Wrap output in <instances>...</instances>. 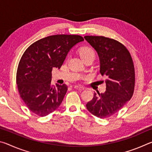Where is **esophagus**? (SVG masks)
I'll use <instances>...</instances> for the list:
<instances>
[{
	"mask_svg": "<svg viewBox=\"0 0 152 152\" xmlns=\"http://www.w3.org/2000/svg\"><path fill=\"white\" fill-rule=\"evenodd\" d=\"M74 88L75 89H77L78 90V91H83V90H84V87L82 86H74Z\"/></svg>",
	"mask_w": 152,
	"mask_h": 152,
	"instance_id": "obj_1",
	"label": "esophagus"
}]
</instances>
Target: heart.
I'll list each match as a JSON object with an SVG mask.
<instances>
[{"mask_svg":"<svg viewBox=\"0 0 152 152\" xmlns=\"http://www.w3.org/2000/svg\"><path fill=\"white\" fill-rule=\"evenodd\" d=\"M80 56H81L82 60L90 56H94V51L92 49L88 47H84L82 48L80 50Z\"/></svg>","mask_w":152,"mask_h":152,"instance_id":"obj_1","label":"heart"}]
</instances>
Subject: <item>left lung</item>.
Returning a JSON list of instances; mask_svg holds the SVG:
<instances>
[{"label": "left lung", "mask_w": 152, "mask_h": 152, "mask_svg": "<svg viewBox=\"0 0 152 152\" xmlns=\"http://www.w3.org/2000/svg\"><path fill=\"white\" fill-rule=\"evenodd\" d=\"M99 55L100 72L105 76L106 91L94 94L86 104L92 115L101 119L117 113L134 92L135 69L130 53L122 43L103 36H85Z\"/></svg>", "instance_id": "1"}]
</instances>
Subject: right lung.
<instances>
[{
	"label": "right lung",
	"instance_id": "add662e5",
	"mask_svg": "<svg viewBox=\"0 0 152 152\" xmlns=\"http://www.w3.org/2000/svg\"><path fill=\"white\" fill-rule=\"evenodd\" d=\"M83 41L80 35H51L33 43L25 51L16 80L20 96L31 111L45 117L60 107L68 87L53 86L51 71L60 69L72 48Z\"/></svg>",
	"mask_w": 152,
	"mask_h": 152
}]
</instances>
